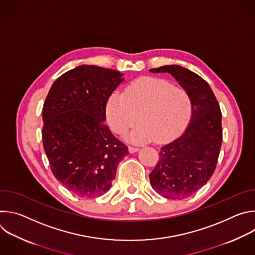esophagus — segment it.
<instances>
[{"label": "esophagus", "mask_w": 255, "mask_h": 255, "mask_svg": "<svg viewBox=\"0 0 255 255\" xmlns=\"http://www.w3.org/2000/svg\"><path fill=\"white\" fill-rule=\"evenodd\" d=\"M139 151V148L138 147H135V146H129V152L130 153H135Z\"/></svg>", "instance_id": "34e87169"}]
</instances>
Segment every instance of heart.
Segmentation results:
<instances>
[{
	"instance_id": "heart-1",
	"label": "heart",
	"mask_w": 255,
	"mask_h": 255,
	"mask_svg": "<svg viewBox=\"0 0 255 255\" xmlns=\"http://www.w3.org/2000/svg\"><path fill=\"white\" fill-rule=\"evenodd\" d=\"M191 112L192 100L186 90L153 78L131 83L124 94L114 93L107 105L108 120L116 133L129 130L139 117L141 124L128 136L133 142L171 140L184 128Z\"/></svg>"
}]
</instances>
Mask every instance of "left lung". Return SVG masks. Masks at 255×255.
Masks as SVG:
<instances>
[{
    "instance_id": "8db88e82",
    "label": "left lung",
    "mask_w": 255,
    "mask_h": 255,
    "mask_svg": "<svg viewBox=\"0 0 255 255\" xmlns=\"http://www.w3.org/2000/svg\"><path fill=\"white\" fill-rule=\"evenodd\" d=\"M168 72L188 92L192 115L185 132L164 145L149 174L152 189L166 199L181 200L197 193L213 175L222 145V114L209 84L180 65L149 69Z\"/></svg>"
}]
</instances>
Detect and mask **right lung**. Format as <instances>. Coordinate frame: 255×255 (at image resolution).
<instances>
[{
  "label": "right lung",
  "instance_id": "1",
  "mask_svg": "<svg viewBox=\"0 0 255 255\" xmlns=\"http://www.w3.org/2000/svg\"><path fill=\"white\" fill-rule=\"evenodd\" d=\"M123 74L96 65L66 71L51 86L42 119L43 147L56 179L77 196L106 194L128 147L107 125V102Z\"/></svg>",
  "mask_w": 255,
  "mask_h": 255
}]
</instances>
